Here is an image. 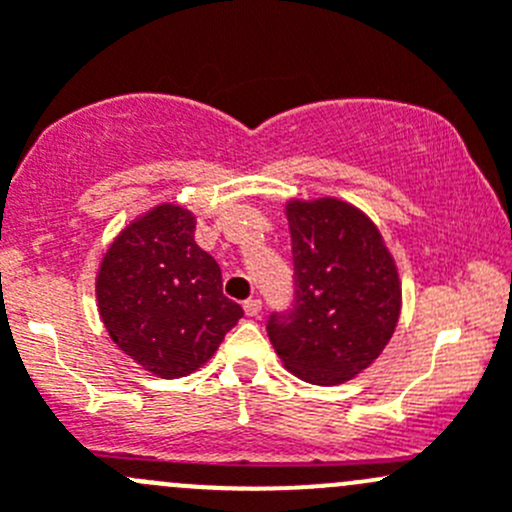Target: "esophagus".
<instances>
[{"mask_svg": "<svg viewBox=\"0 0 512 512\" xmlns=\"http://www.w3.org/2000/svg\"><path fill=\"white\" fill-rule=\"evenodd\" d=\"M242 309H245L247 317H257V314L262 312V302L257 297L255 299H247V302L242 304Z\"/></svg>", "mask_w": 512, "mask_h": 512, "instance_id": "1", "label": "esophagus"}]
</instances>
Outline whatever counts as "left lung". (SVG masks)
I'll return each instance as SVG.
<instances>
[{
  "mask_svg": "<svg viewBox=\"0 0 512 512\" xmlns=\"http://www.w3.org/2000/svg\"><path fill=\"white\" fill-rule=\"evenodd\" d=\"M285 215L297 297L292 312L270 317L272 347L307 384L352 381L394 337L399 267L374 220L347 200H287Z\"/></svg>",
  "mask_w": 512,
  "mask_h": 512,
  "instance_id": "1",
  "label": "left lung"
}]
</instances>
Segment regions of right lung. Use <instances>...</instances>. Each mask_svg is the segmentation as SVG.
<instances>
[{"label":"right lung","mask_w":512,"mask_h":512,"mask_svg":"<svg viewBox=\"0 0 512 512\" xmlns=\"http://www.w3.org/2000/svg\"><path fill=\"white\" fill-rule=\"evenodd\" d=\"M96 307L113 344L160 379L198 371L242 317L218 262L195 242V215L178 203L146 210L113 237Z\"/></svg>","instance_id":"add662e5"}]
</instances>
